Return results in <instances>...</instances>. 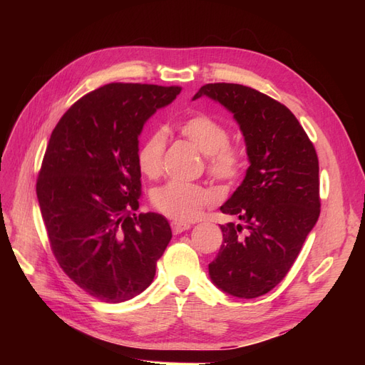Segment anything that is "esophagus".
Listing matches in <instances>:
<instances>
[{"mask_svg": "<svg viewBox=\"0 0 365 365\" xmlns=\"http://www.w3.org/2000/svg\"><path fill=\"white\" fill-rule=\"evenodd\" d=\"M192 225L190 224H187V222H180V220H173L172 222V231L175 235H180V233H182V231H185V230H189Z\"/></svg>", "mask_w": 365, "mask_h": 365, "instance_id": "1", "label": "esophagus"}]
</instances>
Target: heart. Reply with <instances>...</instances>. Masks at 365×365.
I'll use <instances>...</instances> for the list:
<instances>
[{"instance_id": "1", "label": "heart", "mask_w": 365, "mask_h": 365, "mask_svg": "<svg viewBox=\"0 0 365 365\" xmlns=\"http://www.w3.org/2000/svg\"><path fill=\"white\" fill-rule=\"evenodd\" d=\"M181 135L207 157V170L220 181H233L244 170L245 157L239 148L228 145V129L205 114H195L180 123ZM165 149V134L153 130L141 143L137 153L140 170L149 178L161 172ZM215 193L202 185L170 181L152 195V204L160 213L180 222H189L215 202Z\"/></svg>"}]
</instances>
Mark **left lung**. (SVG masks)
<instances>
[{"mask_svg":"<svg viewBox=\"0 0 365 365\" xmlns=\"http://www.w3.org/2000/svg\"><path fill=\"white\" fill-rule=\"evenodd\" d=\"M208 97L233 114L250 168L220 212L222 245L208 264L212 282L239 298H256L288 274L319 216L318 157L295 115L280 102L239 83H207Z\"/></svg>","mask_w":365,"mask_h":365,"instance_id":"left-lung-1","label":"left lung"}]
</instances>
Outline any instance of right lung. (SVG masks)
Here are the masks:
<instances>
[{
    "label": "right lung",
    "instance_id": "obj_1",
    "mask_svg": "<svg viewBox=\"0 0 365 365\" xmlns=\"http://www.w3.org/2000/svg\"><path fill=\"white\" fill-rule=\"evenodd\" d=\"M180 86L108 83L79 98L53 129L36 195L59 267L86 294L121 303L155 277L172 239L163 215L140 213L138 137Z\"/></svg>",
    "mask_w": 365,
    "mask_h": 365
}]
</instances>
